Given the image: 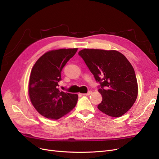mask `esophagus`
I'll use <instances>...</instances> for the list:
<instances>
[{
  "instance_id": "34e87169",
  "label": "esophagus",
  "mask_w": 159,
  "mask_h": 159,
  "mask_svg": "<svg viewBox=\"0 0 159 159\" xmlns=\"http://www.w3.org/2000/svg\"><path fill=\"white\" fill-rule=\"evenodd\" d=\"M91 93V91H89L87 93H84L82 95H89Z\"/></svg>"
}]
</instances>
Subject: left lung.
<instances>
[{
    "label": "left lung",
    "instance_id": "8db88e82",
    "mask_svg": "<svg viewBox=\"0 0 159 159\" xmlns=\"http://www.w3.org/2000/svg\"><path fill=\"white\" fill-rule=\"evenodd\" d=\"M78 54L99 83L102 102L98 108L109 116L119 117L135 102L138 85L134 70L121 53L116 50L84 49Z\"/></svg>",
    "mask_w": 159,
    "mask_h": 159
}]
</instances>
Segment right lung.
I'll return each instance as SVG.
<instances>
[{
	"label": "right lung",
	"instance_id": "1",
	"mask_svg": "<svg viewBox=\"0 0 159 159\" xmlns=\"http://www.w3.org/2000/svg\"><path fill=\"white\" fill-rule=\"evenodd\" d=\"M78 48L48 52L34 65L28 93L33 106L42 116L58 119L73 109L78 102L77 94L59 89L62 69Z\"/></svg>",
	"mask_w": 159,
	"mask_h": 159
}]
</instances>
